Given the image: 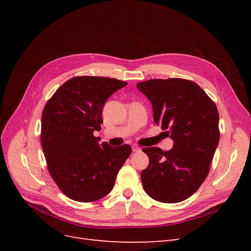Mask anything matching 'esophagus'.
Segmentation results:
<instances>
[{"instance_id":"esophagus-1","label":"esophagus","mask_w":251,"mask_h":251,"mask_svg":"<svg viewBox=\"0 0 251 251\" xmlns=\"http://www.w3.org/2000/svg\"><path fill=\"white\" fill-rule=\"evenodd\" d=\"M132 150H133V151L134 153H137V151H140L141 150H140V148H138V147H136V146H134L133 148H132Z\"/></svg>"}]
</instances>
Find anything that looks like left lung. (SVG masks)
Segmentation results:
<instances>
[{
    "label": "left lung",
    "mask_w": 251,
    "mask_h": 251,
    "mask_svg": "<svg viewBox=\"0 0 251 251\" xmlns=\"http://www.w3.org/2000/svg\"><path fill=\"white\" fill-rule=\"evenodd\" d=\"M137 88L153 105L154 120L174 140L173 149L144 148L149 166L141 172L146 193L156 201L178 203L206 179L220 139L216 103L196 82L149 79Z\"/></svg>",
    "instance_id": "8db88e82"
}]
</instances>
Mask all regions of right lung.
Returning a JSON list of instances; mask_svg holds the SVG:
<instances>
[{"label":"right lung","mask_w":251,"mask_h":251,"mask_svg":"<svg viewBox=\"0 0 251 251\" xmlns=\"http://www.w3.org/2000/svg\"><path fill=\"white\" fill-rule=\"evenodd\" d=\"M126 81L100 76H75L46 102L41 143L50 176L68 198L94 202L107 196L132 148L98 144L103 104Z\"/></svg>","instance_id":"obj_1"}]
</instances>
